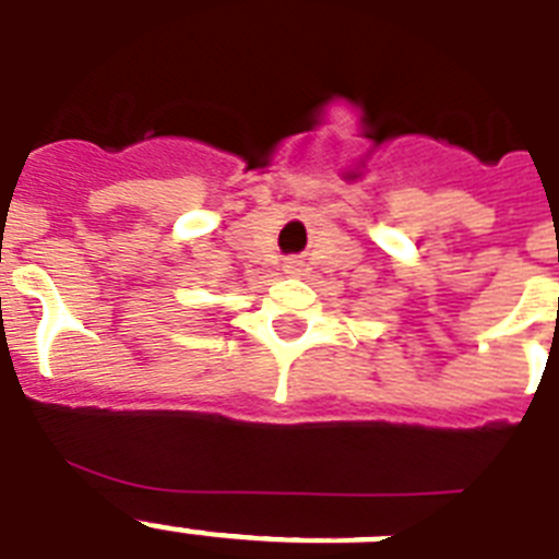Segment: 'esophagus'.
Masks as SVG:
<instances>
[{"label":"esophagus","instance_id":"obj_1","mask_svg":"<svg viewBox=\"0 0 559 559\" xmlns=\"http://www.w3.org/2000/svg\"><path fill=\"white\" fill-rule=\"evenodd\" d=\"M286 273H289V275H298V273H300V261H298V259H289V261H286Z\"/></svg>","mask_w":559,"mask_h":559}]
</instances>
